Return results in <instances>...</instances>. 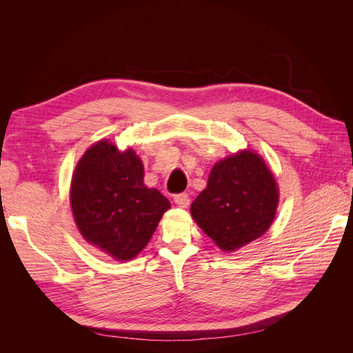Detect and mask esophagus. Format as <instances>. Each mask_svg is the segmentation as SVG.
Returning a JSON list of instances; mask_svg holds the SVG:
<instances>
[{"label":"esophagus","mask_w":353,"mask_h":353,"mask_svg":"<svg viewBox=\"0 0 353 353\" xmlns=\"http://www.w3.org/2000/svg\"><path fill=\"white\" fill-rule=\"evenodd\" d=\"M174 201H175V205L179 206V208H188V205H190V196L187 193L176 194L174 197Z\"/></svg>","instance_id":"34e87169"}]
</instances>
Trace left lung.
<instances>
[{
    "mask_svg": "<svg viewBox=\"0 0 353 353\" xmlns=\"http://www.w3.org/2000/svg\"><path fill=\"white\" fill-rule=\"evenodd\" d=\"M279 188L265 160L252 150L212 168L206 188L191 203V216L223 252L237 250L268 231Z\"/></svg>",
    "mask_w": 353,
    "mask_h": 353,
    "instance_id": "left-lung-1",
    "label": "left lung"
}]
</instances>
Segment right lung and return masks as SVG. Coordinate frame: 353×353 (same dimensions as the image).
Wrapping results in <instances>:
<instances>
[{"label": "right lung", "mask_w": 353, "mask_h": 353, "mask_svg": "<svg viewBox=\"0 0 353 353\" xmlns=\"http://www.w3.org/2000/svg\"><path fill=\"white\" fill-rule=\"evenodd\" d=\"M144 166L132 148L108 140L81 157L70 184V206L82 237L116 261H130L150 241L170 208L156 188L144 185Z\"/></svg>", "instance_id": "right-lung-1"}]
</instances>
